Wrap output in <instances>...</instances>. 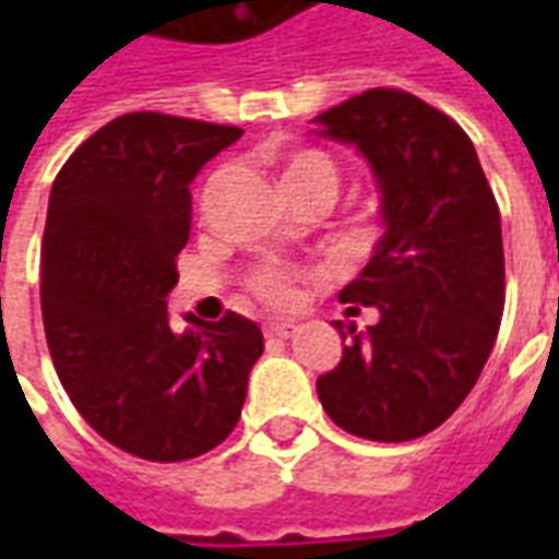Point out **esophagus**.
I'll return each mask as SVG.
<instances>
[{
    "mask_svg": "<svg viewBox=\"0 0 559 559\" xmlns=\"http://www.w3.org/2000/svg\"><path fill=\"white\" fill-rule=\"evenodd\" d=\"M263 332H266V338L287 341V338H293L296 332H299V326H296V323H290V320H284V323H269Z\"/></svg>",
    "mask_w": 559,
    "mask_h": 559,
    "instance_id": "obj_1",
    "label": "esophagus"
}]
</instances>
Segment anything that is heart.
Masks as SVG:
<instances>
[{"label":"heart","mask_w":559,"mask_h":559,"mask_svg":"<svg viewBox=\"0 0 559 559\" xmlns=\"http://www.w3.org/2000/svg\"><path fill=\"white\" fill-rule=\"evenodd\" d=\"M281 185H284V191H299V188H308V185H329V188L338 191V170L323 152L299 148V152H290L281 164ZM251 284L272 305L293 302L290 278L284 272H260Z\"/></svg>","instance_id":"obj_1"}]
</instances>
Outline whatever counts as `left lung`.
Instances as JSON below:
<instances>
[{
    "instance_id": "1",
    "label": "left lung",
    "mask_w": 559,
    "mask_h": 559,
    "mask_svg": "<svg viewBox=\"0 0 559 559\" xmlns=\"http://www.w3.org/2000/svg\"><path fill=\"white\" fill-rule=\"evenodd\" d=\"M314 126L371 167L383 224L362 275L338 293L374 305L380 320L347 326L317 395L347 433L416 440L461 407L493 350L506 302L500 209L473 140L411 92L368 90Z\"/></svg>"
}]
</instances>
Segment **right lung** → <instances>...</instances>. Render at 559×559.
Segmentation results:
<instances>
[{"mask_svg":"<svg viewBox=\"0 0 559 559\" xmlns=\"http://www.w3.org/2000/svg\"><path fill=\"white\" fill-rule=\"evenodd\" d=\"M242 138L164 114L95 131L59 170L41 242V317L56 374L107 443L146 461L215 449L242 416L263 353L254 320L176 332L167 296L191 233V182Z\"/></svg>","mask_w":559,"mask_h":559,"instance_id":"right-lung-1","label":"right lung"}]
</instances>
